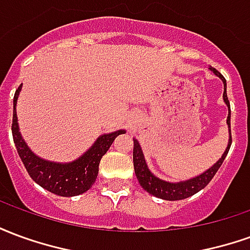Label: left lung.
I'll return each instance as SVG.
<instances>
[{
	"instance_id": "obj_1",
	"label": "left lung",
	"mask_w": 250,
	"mask_h": 250,
	"mask_svg": "<svg viewBox=\"0 0 250 250\" xmlns=\"http://www.w3.org/2000/svg\"><path fill=\"white\" fill-rule=\"evenodd\" d=\"M211 71L214 72L217 76L220 77L221 80L224 82V85H225V91H224V100H225L226 105L229 107V116H228V125H229V134H230V139H229V143H228V147H226L224 155L220 158V161L215 163L213 167H210L209 170H206L204 174H201L199 177H195L193 179H188V181H185V182H179V184H170V182H166V181H162V179L157 178L155 175H152L151 171L148 170L146 165V161L143 158V152L141 150V146L136 139H134V170H135V175L139 184L147 193L155 195L158 198L166 199V201H178V199H185L188 197H191L195 193H198L199 190L209 184L210 181L213 179V177L215 175V173L218 171V168L221 167V165L225 159L226 154L229 151L231 145V130H230V104H229V100H228V95H226V80L225 77L221 75L220 72L217 71L215 68H210Z\"/></svg>"
}]
</instances>
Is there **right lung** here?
Segmentation results:
<instances>
[{
	"label": "right lung",
	"instance_id": "add662e5",
	"mask_svg": "<svg viewBox=\"0 0 250 250\" xmlns=\"http://www.w3.org/2000/svg\"><path fill=\"white\" fill-rule=\"evenodd\" d=\"M20 89H21V85L14 93L13 99L12 134H13V141L17 152L30 178L37 185H40L41 188L62 197H73V195L85 193L96 181L99 173V163L102 157L107 152L109 146L115 141V138L120 134H125V131L119 130L102 135L95 142V145L75 162L62 165V163L44 161L41 158L36 157L35 154L30 151L29 147L26 146V143L20 134L17 114H16V103H17Z\"/></svg>",
	"mask_w": 250,
	"mask_h": 250
}]
</instances>
